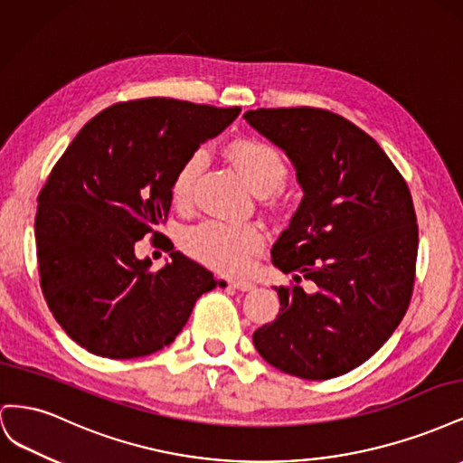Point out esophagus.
I'll return each instance as SVG.
<instances>
[{
    "instance_id": "34e87169",
    "label": "esophagus",
    "mask_w": 463,
    "mask_h": 463,
    "mask_svg": "<svg viewBox=\"0 0 463 463\" xmlns=\"http://www.w3.org/2000/svg\"><path fill=\"white\" fill-rule=\"evenodd\" d=\"M228 288H233V289H240V291H250L255 288V284L250 282V279H226Z\"/></svg>"
}]
</instances>
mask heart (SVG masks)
<instances>
[{
    "instance_id": "heart-1",
    "label": "heart",
    "mask_w": 463,
    "mask_h": 463,
    "mask_svg": "<svg viewBox=\"0 0 463 463\" xmlns=\"http://www.w3.org/2000/svg\"><path fill=\"white\" fill-rule=\"evenodd\" d=\"M226 156L247 187L260 197H266L284 185L288 165L279 152L257 138H240L226 148ZM204 156L193 152L187 156L172 181V199L185 206L193 199L194 184L201 175ZM264 245V233L255 223H228L220 220H204L184 233L187 253L210 269L220 272H243Z\"/></svg>"
}]
</instances>
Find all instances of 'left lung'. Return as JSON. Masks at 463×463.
Segmentation results:
<instances>
[{"label":"left lung","instance_id":"8db88e82","mask_svg":"<svg viewBox=\"0 0 463 463\" xmlns=\"http://www.w3.org/2000/svg\"><path fill=\"white\" fill-rule=\"evenodd\" d=\"M243 118L286 152L303 189L272 262L317 286L276 288L279 313L253 334L255 347L307 381L345 374L408 311L419 245L410 187L373 137L328 109L260 108Z\"/></svg>","mask_w":463,"mask_h":463}]
</instances>
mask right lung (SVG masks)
<instances>
[{
  "mask_svg": "<svg viewBox=\"0 0 463 463\" xmlns=\"http://www.w3.org/2000/svg\"><path fill=\"white\" fill-rule=\"evenodd\" d=\"M241 108L143 98L106 108L79 131L38 194L40 286L53 318L87 352L133 359L184 330L203 293L226 286L172 250L152 270L135 243L164 223L187 156Z\"/></svg>",
  "mask_w": 463,
  "mask_h": 463,
  "instance_id": "add662e5",
  "label": "right lung"
}]
</instances>
